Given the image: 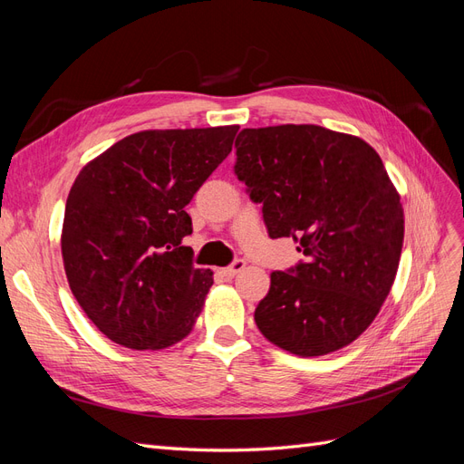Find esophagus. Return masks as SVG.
Returning a JSON list of instances; mask_svg holds the SVG:
<instances>
[{
  "mask_svg": "<svg viewBox=\"0 0 464 464\" xmlns=\"http://www.w3.org/2000/svg\"><path fill=\"white\" fill-rule=\"evenodd\" d=\"M244 266H246V261L244 259H234L228 266H224V269H220V273L224 275V276H236L237 273L240 271H244Z\"/></svg>",
  "mask_w": 464,
  "mask_h": 464,
  "instance_id": "esophagus-1",
  "label": "esophagus"
}]
</instances>
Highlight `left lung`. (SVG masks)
Segmentation results:
<instances>
[{"label": "left lung", "mask_w": 464, "mask_h": 464, "mask_svg": "<svg viewBox=\"0 0 464 464\" xmlns=\"http://www.w3.org/2000/svg\"><path fill=\"white\" fill-rule=\"evenodd\" d=\"M234 174L263 205L269 236L305 256L271 273L259 331L298 356L334 353L370 327L395 280L404 217L379 154L321 125L242 130Z\"/></svg>", "instance_id": "left-lung-1"}]
</instances>
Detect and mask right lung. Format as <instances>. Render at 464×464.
I'll return each instance as SVG.
<instances>
[{
	"label": "right lung",
	"instance_id": "right-lung-1",
	"mask_svg": "<svg viewBox=\"0 0 464 464\" xmlns=\"http://www.w3.org/2000/svg\"><path fill=\"white\" fill-rule=\"evenodd\" d=\"M237 125L139 131L79 172L65 203L69 288L110 341L160 350L199 317L213 271L195 269L181 240L186 205L232 150Z\"/></svg>",
	"mask_w": 464,
	"mask_h": 464
}]
</instances>
